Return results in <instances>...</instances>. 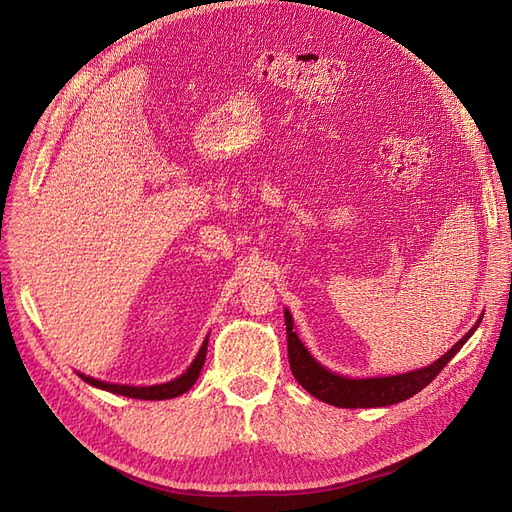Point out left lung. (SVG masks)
<instances>
[{"label":"left lung","instance_id":"obj_1","mask_svg":"<svg viewBox=\"0 0 512 512\" xmlns=\"http://www.w3.org/2000/svg\"><path fill=\"white\" fill-rule=\"evenodd\" d=\"M286 335H288V361L292 376L303 389L314 395L316 399L324 401V404H331L337 408H380V406H391L399 404L418 391H423L425 386L436 378L444 365L453 359V356L468 342L472 333L478 329L480 318L474 327L463 335L459 342L448 350L438 361H433L427 367L406 371V374L397 376H382V378H346L337 376L327 367H322L307 348L301 344L299 335L294 333V322L292 316L286 309Z\"/></svg>","mask_w":512,"mask_h":512}]
</instances>
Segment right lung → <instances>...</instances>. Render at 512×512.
<instances>
[{"label": "right lung", "instance_id": "right-lung-1", "mask_svg": "<svg viewBox=\"0 0 512 512\" xmlns=\"http://www.w3.org/2000/svg\"><path fill=\"white\" fill-rule=\"evenodd\" d=\"M207 344H209V337H205L203 346H200L196 359L192 361V365L185 369V374H181L179 378L164 382V384H153V386H128V384H111V382H102L96 378H89L85 374H79L87 384L91 386H98V389L104 391H111L123 397H132V399H173L183 395L185 391H190L196 378L200 376V369L205 365V356H207Z\"/></svg>", "mask_w": 512, "mask_h": 512}]
</instances>
